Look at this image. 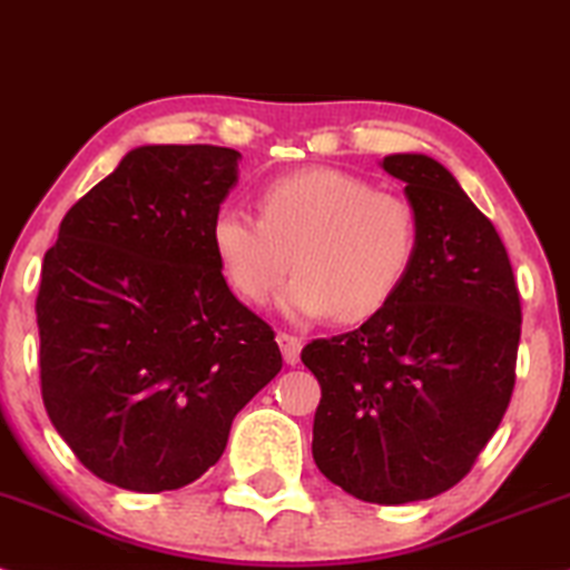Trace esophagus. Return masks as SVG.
<instances>
[{
    "label": "esophagus",
    "mask_w": 570,
    "mask_h": 570,
    "mask_svg": "<svg viewBox=\"0 0 570 570\" xmlns=\"http://www.w3.org/2000/svg\"><path fill=\"white\" fill-rule=\"evenodd\" d=\"M276 342H278L281 353H284V361L289 363V366H297V363H299V353H303V340L294 337V334L281 332L278 337H276Z\"/></svg>",
    "instance_id": "esophagus-1"
}]
</instances>
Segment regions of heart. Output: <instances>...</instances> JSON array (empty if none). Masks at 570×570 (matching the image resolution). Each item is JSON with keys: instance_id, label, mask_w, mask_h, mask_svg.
<instances>
[{"instance_id": "heart-1", "label": "heart", "mask_w": 570, "mask_h": 570, "mask_svg": "<svg viewBox=\"0 0 570 570\" xmlns=\"http://www.w3.org/2000/svg\"><path fill=\"white\" fill-rule=\"evenodd\" d=\"M259 209L263 217L242 204L219 207L212 249L230 289L249 305H265L294 267L299 276L278 303L286 318H372L414 263V207L340 169L278 177L267 185Z\"/></svg>"}]
</instances>
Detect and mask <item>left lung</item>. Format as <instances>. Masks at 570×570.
<instances>
[{
    "label": "left lung",
    "instance_id": "left-lung-1",
    "mask_svg": "<svg viewBox=\"0 0 570 570\" xmlns=\"http://www.w3.org/2000/svg\"><path fill=\"white\" fill-rule=\"evenodd\" d=\"M380 167L406 188L416 255L393 299L358 328L313 340L318 470L355 499L406 504L468 475L497 433L520 342V294L491 219L424 154Z\"/></svg>",
    "mask_w": 570,
    "mask_h": 570
}]
</instances>
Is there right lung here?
Here are the masks:
<instances>
[{
    "label": "right lung",
    "mask_w": 570,
    "mask_h": 570,
    "mask_svg": "<svg viewBox=\"0 0 570 570\" xmlns=\"http://www.w3.org/2000/svg\"><path fill=\"white\" fill-rule=\"evenodd\" d=\"M238 161L219 146L132 148L66 212L45 255V409L79 462L119 489L202 478L281 372L273 328L233 297L212 249Z\"/></svg>",
    "instance_id": "obj_1"
}]
</instances>
